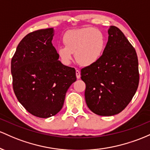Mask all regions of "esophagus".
Listing matches in <instances>:
<instances>
[{
  "mask_svg": "<svg viewBox=\"0 0 150 150\" xmlns=\"http://www.w3.org/2000/svg\"><path fill=\"white\" fill-rule=\"evenodd\" d=\"M76 78L77 79H80V77H81V72H80V71L76 70Z\"/></svg>",
  "mask_w": 150,
  "mask_h": 150,
  "instance_id": "esophagus-1",
  "label": "esophagus"
}]
</instances>
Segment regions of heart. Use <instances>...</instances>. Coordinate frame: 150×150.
<instances>
[{"mask_svg": "<svg viewBox=\"0 0 150 150\" xmlns=\"http://www.w3.org/2000/svg\"><path fill=\"white\" fill-rule=\"evenodd\" d=\"M65 46L57 48V54L62 63L70 64L73 54L80 65L90 67L100 59L105 48V37L100 30L93 28L72 30L63 37Z\"/></svg>", "mask_w": 150, "mask_h": 150, "instance_id": "b5f03b06", "label": "heart"}]
</instances>
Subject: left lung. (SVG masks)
Returning a JSON list of instances; mask_svg holds the SVG:
<instances>
[{
  "label": "left lung",
  "mask_w": 150,
  "mask_h": 150,
  "mask_svg": "<svg viewBox=\"0 0 150 150\" xmlns=\"http://www.w3.org/2000/svg\"><path fill=\"white\" fill-rule=\"evenodd\" d=\"M108 40L100 59L81 70L86 83L85 100L95 114L112 116L131 101L139 84L135 50L122 31L110 26Z\"/></svg>",
  "instance_id": "8db88e82"
}]
</instances>
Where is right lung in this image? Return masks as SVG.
<instances>
[{"label": "right lung", "mask_w": 150, "mask_h": 150, "mask_svg": "<svg viewBox=\"0 0 150 150\" xmlns=\"http://www.w3.org/2000/svg\"><path fill=\"white\" fill-rule=\"evenodd\" d=\"M54 28L27 35L11 60L13 86L18 101L32 115L47 118L61 110L74 68L64 65L52 43Z\"/></svg>", "instance_id": "right-lung-1"}]
</instances>
